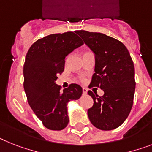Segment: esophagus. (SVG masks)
I'll return each mask as SVG.
<instances>
[{
    "label": "esophagus",
    "instance_id": "34e87169",
    "mask_svg": "<svg viewBox=\"0 0 152 152\" xmlns=\"http://www.w3.org/2000/svg\"><path fill=\"white\" fill-rule=\"evenodd\" d=\"M82 92H83V95H86V94H87V92H88L87 88H82Z\"/></svg>",
    "mask_w": 152,
    "mask_h": 152
}]
</instances>
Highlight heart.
<instances>
[{
    "instance_id": "1",
    "label": "heart",
    "mask_w": 152,
    "mask_h": 152,
    "mask_svg": "<svg viewBox=\"0 0 152 152\" xmlns=\"http://www.w3.org/2000/svg\"><path fill=\"white\" fill-rule=\"evenodd\" d=\"M80 80H81V81H85V77H80Z\"/></svg>"
}]
</instances>
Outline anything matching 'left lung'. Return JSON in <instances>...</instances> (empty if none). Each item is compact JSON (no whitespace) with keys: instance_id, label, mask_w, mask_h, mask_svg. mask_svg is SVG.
I'll return each instance as SVG.
<instances>
[{"instance_id":"8db88e82","label":"left lung","mask_w":152,"mask_h":152,"mask_svg":"<svg viewBox=\"0 0 152 152\" xmlns=\"http://www.w3.org/2000/svg\"><path fill=\"white\" fill-rule=\"evenodd\" d=\"M77 34L96 55L95 73L88 88L104 91L102 96L88 91L94 101L88 110V118L100 130L117 128L127 118L134 103L136 82L130 53L123 42L105 34L85 30Z\"/></svg>"}]
</instances>
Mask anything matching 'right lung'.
Wrapping results in <instances>:
<instances>
[{"label":"right lung","instance_id":"obj_1","mask_svg":"<svg viewBox=\"0 0 152 152\" xmlns=\"http://www.w3.org/2000/svg\"><path fill=\"white\" fill-rule=\"evenodd\" d=\"M83 44L73 32L51 34L36 41L26 54L24 89L30 107L47 129H64L69 122L67 102L81 96L79 85L71 84L61 91L55 81L64 70L66 56Z\"/></svg>","mask_w":152,"mask_h":152}]
</instances>
